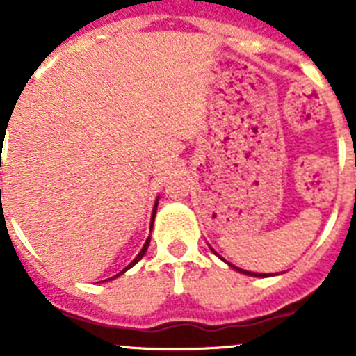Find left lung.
<instances>
[{"label":"left lung","mask_w":356,"mask_h":356,"mask_svg":"<svg viewBox=\"0 0 356 356\" xmlns=\"http://www.w3.org/2000/svg\"><path fill=\"white\" fill-rule=\"evenodd\" d=\"M213 251V250H212ZM213 253H216V251H213ZM217 254V253H216ZM225 260V259H222ZM226 262V260H225ZM228 266H232V264L228 262ZM235 269V271H238V273H244V275H250V276H260V278H264V276H271V275H264V273H251V271H244V269H238V267H235V266H232Z\"/></svg>","instance_id":"8db88e82"}]
</instances>
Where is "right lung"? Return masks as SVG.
Listing matches in <instances>:
<instances>
[{
    "instance_id": "1",
    "label": "right lung",
    "mask_w": 356,
    "mask_h": 356,
    "mask_svg": "<svg viewBox=\"0 0 356 356\" xmlns=\"http://www.w3.org/2000/svg\"><path fill=\"white\" fill-rule=\"evenodd\" d=\"M156 205H159V200H156V203H155V209H153V216H151V228H153V221H155V213H156ZM147 246H149V237H147V238H146V242H144V246H143V250H140V251H139V254H137V257H135V259H134V260H131V262H130V264H128V266H127V267H124V269H122V271H121V273H119V275L112 276V278H108V280H114V278H118V276H121V275H122V273H124V271H128V269H130V267H134V266H135V264H137V262H139V260H140V259H143V257H144V253H146V250H147Z\"/></svg>"
}]
</instances>
